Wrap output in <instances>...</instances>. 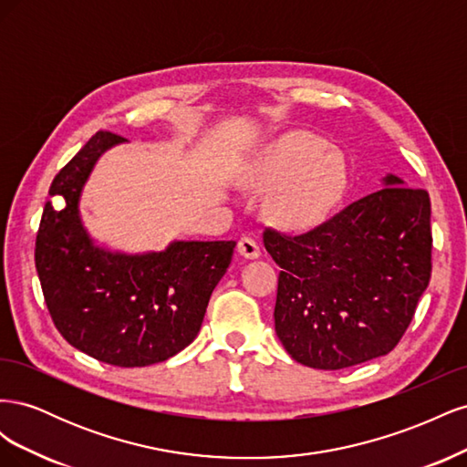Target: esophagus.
Listing matches in <instances>:
<instances>
[{
  "label": "esophagus",
  "mask_w": 467,
  "mask_h": 467,
  "mask_svg": "<svg viewBox=\"0 0 467 467\" xmlns=\"http://www.w3.org/2000/svg\"><path fill=\"white\" fill-rule=\"evenodd\" d=\"M237 251H239V255L245 257V259H259L261 257V247H259V244L253 237H242V239H239Z\"/></svg>",
  "instance_id": "34e87169"
}]
</instances>
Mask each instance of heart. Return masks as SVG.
Listing matches in <instances>:
<instances>
[{
    "label": "heart",
    "instance_id": "obj_1",
    "mask_svg": "<svg viewBox=\"0 0 467 467\" xmlns=\"http://www.w3.org/2000/svg\"><path fill=\"white\" fill-rule=\"evenodd\" d=\"M347 179L345 155L306 130H290L263 144L242 171L247 187H275L266 212L290 230L314 228L325 220L343 196Z\"/></svg>",
    "mask_w": 467,
    "mask_h": 467
}]
</instances>
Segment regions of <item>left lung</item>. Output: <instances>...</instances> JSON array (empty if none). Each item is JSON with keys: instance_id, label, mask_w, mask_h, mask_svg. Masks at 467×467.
Here are the masks:
<instances>
[{"instance_id": "8db88e82", "label": "left lung", "mask_w": 467, "mask_h": 467, "mask_svg": "<svg viewBox=\"0 0 467 467\" xmlns=\"http://www.w3.org/2000/svg\"><path fill=\"white\" fill-rule=\"evenodd\" d=\"M282 268L275 331L317 370L384 357L400 343L431 280V199L388 173L381 189L304 235L266 230Z\"/></svg>"}]
</instances>
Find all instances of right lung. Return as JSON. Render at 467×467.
Returning a JSON list of instances; mask_svg holds the SVG:
<instances>
[{"label":"right lung","mask_w":467,"mask_h":467,"mask_svg":"<svg viewBox=\"0 0 467 467\" xmlns=\"http://www.w3.org/2000/svg\"><path fill=\"white\" fill-rule=\"evenodd\" d=\"M126 140L97 132L54 177L35 265L56 329L86 355L120 368L175 357L201 331L235 242H182L124 253L97 244L81 218L83 187L101 155ZM62 195L67 206L53 208Z\"/></svg>","instance_id":"obj_1"}]
</instances>
